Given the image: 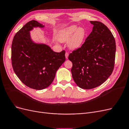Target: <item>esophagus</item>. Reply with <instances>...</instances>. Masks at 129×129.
Segmentation results:
<instances>
[{
  "mask_svg": "<svg viewBox=\"0 0 129 129\" xmlns=\"http://www.w3.org/2000/svg\"><path fill=\"white\" fill-rule=\"evenodd\" d=\"M68 55H69L68 53H66V54H65V56H66V59H68Z\"/></svg>",
  "mask_w": 129,
  "mask_h": 129,
  "instance_id": "34e87169",
  "label": "esophagus"
}]
</instances>
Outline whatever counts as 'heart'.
Returning <instances> with one entry per match:
<instances>
[{"label":"heart","instance_id":"obj_1","mask_svg":"<svg viewBox=\"0 0 129 129\" xmlns=\"http://www.w3.org/2000/svg\"><path fill=\"white\" fill-rule=\"evenodd\" d=\"M87 36V31L83 27L72 25L60 30L58 33L57 39L61 42H69L68 48L76 50L82 46Z\"/></svg>","mask_w":129,"mask_h":129}]
</instances>
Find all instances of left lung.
I'll return each instance as SVG.
<instances>
[{
  "label": "left lung",
  "mask_w": 129,
  "mask_h": 129,
  "mask_svg": "<svg viewBox=\"0 0 129 129\" xmlns=\"http://www.w3.org/2000/svg\"><path fill=\"white\" fill-rule=\"evenodd\" d=\"M92 32L81 47L69 55L74 81L78 87L91 89L106 81L114 70L116 42L110 30L103 23L90 21Z\"/></svg>",
  "instance_id": "left-lung-1"
}]
</instances>
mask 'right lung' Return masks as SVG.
<instances>
[{"mask_svg":"<svg viewBox=\"0 0 129 129\" xmlns=\"http://www.w3.org/2000/svg\"><path fill=\"white\" fill-rule=\"evenodd\" d=\"M45 27L36 20L27 22L14 36L11 47L15 74L26 86L36 90L49 87L66 60L64 50L55 52L47 45L32 40L30 31Z\"/></svg>","mask_w":129,"mask_h":129,"instance_id":"right-lung-1","label":"right lung"}]
</instances>
